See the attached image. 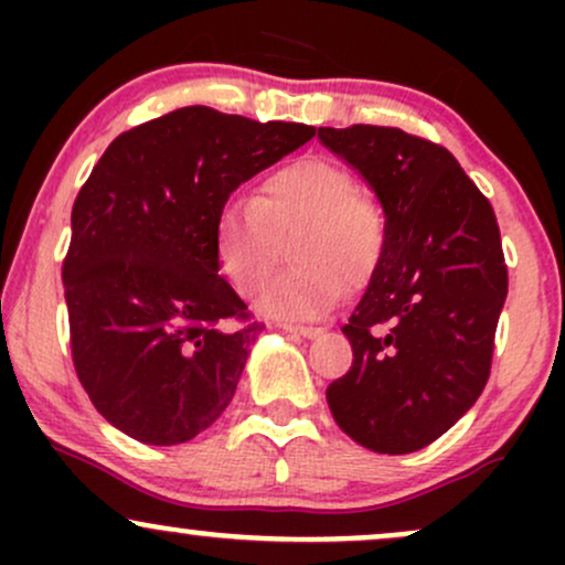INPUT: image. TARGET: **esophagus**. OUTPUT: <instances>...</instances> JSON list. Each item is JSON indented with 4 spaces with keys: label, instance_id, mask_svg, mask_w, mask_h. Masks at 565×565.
I'll return each mask as SVG.
<instances>
[{
    "label": "esophagus",
    "instance_id": "34e87169",
    "mask_svg": "<svg viewBox=\"0 0 565 565\" xmlns=\"http://www.w3.org/2000/svg\"><path fill=\"white\" fill-rule=\"evenodd\" d=\"M284 329L291 334H300V337H308V340H313V337L321 334L319 327H300V323H284Z\"/></svg>",
    "mask_w": 565,
    "mask_h": 565
}]
</instances>
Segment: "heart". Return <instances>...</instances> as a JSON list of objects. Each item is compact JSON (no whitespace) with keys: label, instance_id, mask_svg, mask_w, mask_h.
<instances>
[{"label":"heart","instance_id":"obj_1","mask_svg":"<svg viewBox=\"0 0 565 565\" xmlns=\"http://www.w3.org/2000/svg\"><path fill=\"white\" fill-rule=\"evenodd\" d=\"M297 233L291 260L260 295V308L287 319H319L350 287L380 270L385 212L361 196L359 180L332 159L302 157L278 167L255 199H228L212 220V257L238 295H255L278 263V238Z\"/></svg>","mask_w":565,"mask_h":565}]
</instances>
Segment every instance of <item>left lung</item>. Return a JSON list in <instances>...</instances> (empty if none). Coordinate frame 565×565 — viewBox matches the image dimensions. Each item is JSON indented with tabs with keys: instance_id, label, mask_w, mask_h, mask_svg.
Masks as SVG:
<instances>
[{
	"instance_id": "8db88e82",
	"label": "left lung",
	"mask_w": 565,
	"mask_h": 565,
	"mask_svg": "<svg viewBox=\"0 0 565 565\" xmlns=\"http://www.w3.org/2000/svg\"><path fill=\"white\" fill-rule=\"evenodd\" d=\"M319 138L372 185L387 223L380 270L342 327L353 366L327 387L329 408L366 449H425L489 380L508 297L494 210L438 142L374 125Z\"/></svg>"
}]
</instances>
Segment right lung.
Masks as SVG:
<instances>
[{
  "mask_svg": "<svg viewBox=\"0 0 565 565\" xmlns=\"http://www.w3.org/2000/svg\"><path fill=\"white\" fill-rule=\"evenodd\" d=\"M313 135L188 106L121 132L93 167L63 260L71 355L97 412L129 438L185 444L231 404L263 327L217 276L212 220Z\"/></svg>",
  "mask_w": 565,
  "mask_h": 565,
  "instance_id": "1",
  "label": "right lung"
}]
</instances>
